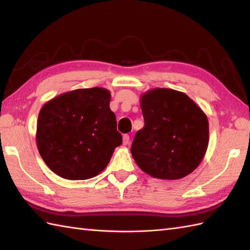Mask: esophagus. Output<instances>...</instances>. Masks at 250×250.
<instances>
[{"mask_svg":"<svg viewBox=\"0 0 250 250\" xmlns=\"http://www.w3.org/2000/svg\"><path fill=\"white\" fill-rule=\"evenodd\" d=\"M130 143V136L128 134L124 135V145H128Z\"/></svg>","mask_w":250,"mask_h":250,"instance_id":"obj_1","label":"esophagus"}]
</instances>
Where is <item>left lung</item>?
<instances>
[{
  "instance_id": "left-lung-1",
  "label": "left lung",
  "mask_w": 250,
  "mask_h": 250,
  "mask_svg": "<svg viewBox=\"0 0 250 250\" xmlns=\"http://www.w3.org/2000/svg\"><path fill=\"white\" fill-rule=\"evenodd\" d=\"M144 128L136 132L131 153L150 176L179 179L199 167L208 146V120L184 92L157 88L142 95Z\"/></svg>"
}]
</instances>
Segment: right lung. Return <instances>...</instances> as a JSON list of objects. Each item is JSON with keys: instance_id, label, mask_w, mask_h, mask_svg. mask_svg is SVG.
<instances>
[{"instance_id": "right-lung-1", "label": "right lung", "mask_w": 250, "mask_h": 250, "mask_svg": "<svg viewBox=\"0 0 250 250\" xmlns=\"http://www.w3.org/2000/svg\"><path fill=\"white\" fill-rule=\"evenodd\" d=\"M104 88L76 89L42 107L36 129L40 155L52 172L70 180L97 176L122 144Z\"/></svg>"}]
</instances>
